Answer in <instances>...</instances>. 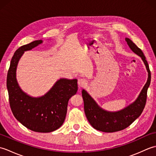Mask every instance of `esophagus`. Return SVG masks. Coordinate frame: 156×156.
Returning a JSON list of instances; mask_svg holds the SVG:
<instances>
[{"instance_id": "1", "label": "esophagus", "mask_w": 156, "mask_h": 156, "mask_svg": "<svg viewBox=\"0 0 156 156\" xmlns=\"http://www.w3.org/2000/svg\"><path fill=\"white\" fill-rule=\"evenodd\" d=\"M78 84L80 88L85 87L87 85V81L84 80V79H79L78 81Z\"/></svg>"}]
</instances>
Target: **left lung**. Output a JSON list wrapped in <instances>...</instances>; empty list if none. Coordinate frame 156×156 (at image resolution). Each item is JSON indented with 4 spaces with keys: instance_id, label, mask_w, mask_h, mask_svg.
Wrapping results in <instances>:
<instances>
[{
    "instance_id": "left-lung-1",
    "label": "left lung",
    "mask_w": 156,
    "mask_h": 156,
    "mask_svg": "<svg viewBox=\"0 0 156 156\" xmlns=\"http://www.w3.org/2000/svg\"><path fill=\"white\" fill-rule=\"evenodd\" d=\"M125 40L132 51L143 59L148 72L147 81L137 100L133 103L120 111L113 112L106 111L99 107L90 96L84 90H82V94L87 118L92 127L101 131L112 133L127 128L135 119L140 117L146 104L147 89L151 82V72L148 63L141 49L139 48L130 39L125 38Z\"/></svg>"
}]
</instances>
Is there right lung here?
<instances>
[{
  "label": "right lung",
  "instance_id": "right-lung-1",
  "mask_svg": "<svg viewBox=\"0 0 156 156\" xmlns=\"http://www.w3.org/2000/svg\"><path fill=\"white\" fill-rule=\"evenodd\" d=\"M42 43L36 40L20 47L11 61L6 78L10 107L13 115L27 129L39 133L58 129L64 122L68 101L78 90V80L59 79L43 97L33 98L23 92L16 80L18 62L25 51Z\"/></svg>",
  "mask_w": 156,
  "mask_h": 156
}]
</instances>
